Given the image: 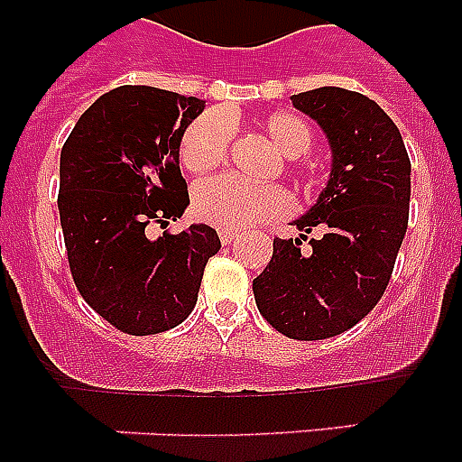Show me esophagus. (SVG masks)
Here are the masks:
<instances>
[{
    "label": "esophagus",
    "instance_id": "34e87169",
    "mask_svg": "<svg viewBox=\"0 0 462 462\" xmlns=\"http://www.w3.org/2000/svg\"><path fill=\"white\" fill-rule=\"evenodd\" d=\"M219 240H222V245H231L238 240V231H234V228H219Z\"/></svg>",
    "mask_w": 462,
    "mask_h": 462
}]
</instances>
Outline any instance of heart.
Segmentation results:
<instances>
[{
    "label": "heart",
    "mask_w": 462,
    "mask_h": 462,
    "mask_svg": "<svg viewBox=\"0 0 462 462\" xmlns=\"http://www.w3.org/2000/svg\"><path fill=\"white\" fill-rule=\"evenodd\" d=\"M261 132L273 148L289 159L303 157L312 145V129L293 113H273L261 122ZM234 126L226 113L208 110L189 125L180 143V162L191 173H206L226 159ZM194 215L219 228H243L282 217L289 210V196L280 187L250 185L236 175H217L194 187Z\"/></svg>",
    "instance_id": "obj_1"
}]
</instances>
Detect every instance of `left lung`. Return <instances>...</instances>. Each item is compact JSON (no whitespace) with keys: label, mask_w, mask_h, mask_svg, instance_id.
I'll list each match as a JSON object with an SVG mask.
<instances>
[{"label":"left lung","mask_w":462,"mask_h":462,"mask_svg":"<svg viewBox=\"0 0 462 462\" xmlns=\"http://www.w3.org/2000/svg\"><path fill=\"white\" fill-rule=\"evenodd\" d=\"M293 108L321 126L330 175L298 217L325 228L308 253L300 238L273 240V259L252 282L259 312L293 340L340 336L377 305L393 273L410 217L411 164L398 126L373 99L342 88L293 94Z\"/></svg>","instance_id":"1"}]
</instances>
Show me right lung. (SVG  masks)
Instances as JSON below:
<instances>
[{
    "instance_id": "add662e5",
    "label": "right lung",
    "mask_w": 462,
    "mask_h": 462,
    "mask_svg": "<svg viewBox=\"0 0 462 462\" xmlns=\"http://www.w3.org/2000/svg\"><path fill=\"white\" fill-rule=\"evenodd\" d=\"M206 101L122 85L94 101L60 154V222L69 268L85 303L132 336L175 328L194 310L203 268L222 247L191 224L150 238V224L189 206L180 143Z\"/></svg>"
}]
</instances>
